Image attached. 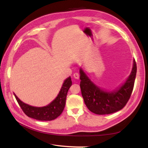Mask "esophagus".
<instances>
[{
  "mask_svg": "<svg viewBox=\"0 0 148 148\" xmlns=\"http://www.w3.org/2000/svg\"><path fill=\"white\" fill-rule=\"evenodd\" d=\"M73 77L76 79H79V74L78 73H75L73 74Z\"/></svg>",
  "mask_w": 148,
  "mask_h": 148,
  "instance_id": "1",
  "label": "esophagus"
}]
</instances>
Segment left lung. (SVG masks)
<instances>
[{
    "instance_id": "left-lung-1",
    "label": "left lung",
    "mask_w": 148,
    "mask_h": 148,
    "mask_svg": "<svg viewBox=\"0 0 148 148\" xmlns=\"http://www.w3.org/2000/svg\"><path fill=\"white\" fill-rule=\"evenodd\" d=\"M136 73V62L133 59L132 70L125 82L113 90H107L95 84L81 67L80 88L86 106L96 114H109L121 110L130 98Z\"/></svg>"
}]
</instances>
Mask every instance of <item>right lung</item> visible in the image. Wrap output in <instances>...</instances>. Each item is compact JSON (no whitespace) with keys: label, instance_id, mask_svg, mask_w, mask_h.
Here are the masks:
<instances>
[{"label":"right lung","instance_id":"right-lung-1","mask_svg":"<svg viewBox=\"0 0 148 148\" xmlns=\"http://www.w3.org/2000/svg\"><path fill=\"white\" fill-rule=\"evenodd\" d=\"M72 85L71 77L64 81L59 93L49 104L42 107H36L25 104L14 94L18 104L24 113L30 118L39 121H52L59 116L64 110L69 89Z\"/></svg>","mask_w":148,"mask_h":148}]
</instances>
